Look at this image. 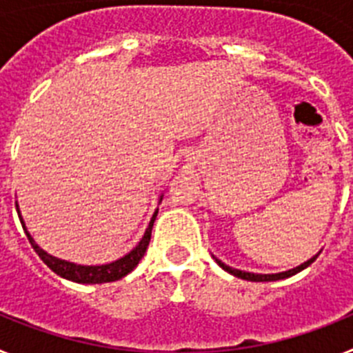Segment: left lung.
<instances>
[{
    "instance_id": "left-lung-1",
    "label": "left lung",
    "mask_w": 353,
    "mask_h": 353,
    "mask_svg": "<svg viewBox=\"0 0 353 353\" xmlns=\"http://www.w3.org/2000/svg\"><path fill=\"white\" fill-rule=\"evenodd\" d=\"M320 254V252H318ZM318 254H314L313 258H310L307 261H304V263H301L299 267H293V269L290 270H285V272H277V274H254V272H245V270H239V269H233V267H230V265L223 263L221 260H217V258L214 256L215 263L219 265L221 269L226 270L228 274H232V276L235 277H240V279H245V281H254V283H265V281H279V279H286V277H292L295 276V274H299L301 270L307 269L311 263H313L314 260L318 258Z\"/></svg>"
}]
</instances>
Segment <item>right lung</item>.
Instances as JSON below:
<instances>
[{"label": "right lung", "instance_id": "add662e5", "mask_svg": "<svg viewBox=\"0 0 353 353\" xmlns=\"http://www.w3.org/2000/svg\"><path fill=\"white\" fill-rule=\"evenodd\" d=\"M162 201V194L159 198V203ZM15 208H17V214H19V219H21V224H23V230L26 233L28 240H30L31 248L35 249V252L40 256V260L43 263L48 265L49 269L52 272H56L60 277L63 279H68V281H74V283H83V285H102V283H111V281H118L121 277H125L127 274L132 272L138 263L141 261V258L145 256L146 248L150 244V236H152V228H154V221L157 217V210L154 212L152 215V219H150L148 228H146L145 235L143 239L139 240V244L132 249L130 252H127L125 256H121L120 260L117 261H111V263H105V265H77V263H72V261L67 260H60V258L52 256L49 252L43 251L39 244H37L33 236L30 235V232L26 230V224L23 221V215H21V210H19V205L15 203Z\"/></svg>", "mask_w": 353, "mask_h": 353}]
</instances>
